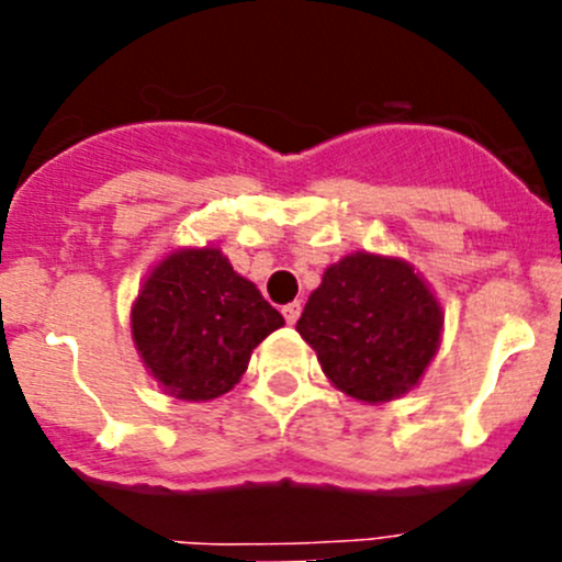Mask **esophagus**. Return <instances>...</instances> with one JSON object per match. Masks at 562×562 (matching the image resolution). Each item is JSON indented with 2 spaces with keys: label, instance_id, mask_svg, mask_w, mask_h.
<instances>
[{
  "label": "esophagus",
  "instance_id": "obj_1",
  "mask_svg": "<svg viewBox=\"0 0 562 562\" xmlns=\"http://www.w3.org/2000/svg\"><path fill=\"white\" fill-rule=\"evenodd\" d=\"M282 315H285V321L291 323H296L299 321V315H302V302H291V304H285V307H282Z\"/></svg>",
  "mask_w": 562,
  "mask_h": 562
}]
</instances>
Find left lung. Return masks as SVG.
Instances as JSON below:
<instances>
[{"label":"left lung","instance_id":"obj_1","mask_svg":"<svg viewBox=\"0 0 562 562\" xmlns=\"http://www.w3.org/2000/svg\"><path fill=\"white\" fill-rule=\"evenodd\" d=\"M296 331L334 389L381 405L416 389L443 337V307L407 260L350 252L323 271Z\"/></svg>","mask_w":562,"mask_h":562}]
</instances>
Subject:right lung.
I'll list each match as a JSON object with an SVG mask.
<instances>
[{"mask_svg": "<svg viewBox=\"0 0 562 562\" xmlns=\"http://www.w3.org/2000/svg\"><path fill=\"white\" fill-rule=\"evenodd\" d=\"M280 326L285 317L214 245L171 249L130 310L140 361L157 386L184 402L228 394L252 350Z\"/></svg>", "mask_w": 562, "mask_h": 562, "instance_id": "1", "label": "right lung"}]
</instances>
